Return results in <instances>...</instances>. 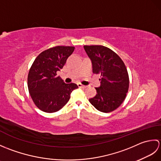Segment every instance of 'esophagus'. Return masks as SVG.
Segmentation results:
<instances>
[{"label": "esophagus", "mask_w": 161, "mask_h": 161, "mask_svg": "<svg viewBox=\"0 0 161 161\" xmlns=\"http://www.w3.org/2000/svg\"><path fill=\"white\" fill-rule=\"evenodd\" d=\"M77 86H78V87L81 88H86L87 87L86 86H84V85H82L81 84H78Z\"/></svg>", "instance_id": "1"}]
</instances>
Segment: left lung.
<instances>
[{"label": "left lung", "instance_id": "obj_1", "mask_svg": "<svg viewBox=\"0 0 161 161\" xmlns=\"http://www.w3.org/2000/svg\"><path fill=\"white\" fill-rule=\"evenodd\" d=\"M91 60L93 73L101 75L100 86L89 102L98 111L115 110L125 100L129 90V79L125 65L117 54L103 46H84Z\"/></svg>", "mask_w": 161, "mask_h": 161}]
</instances>
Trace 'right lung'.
I'll return each instance as SVG.
<instances>
[{"label":"right lung","instance_id":"1","mask_svg":"<svg viewBox=\"0 0 161 161\" xmlns=\"http://www.w3.org/2000/svg\"><path fill=\"white\" fill-rule=\"evenodd\" d=\"M74 50L73 46H55L44 50L34 61L29 70L28 86L34 103L40 110L46 113L60 110L69 100L72 91L78 88L76 84L64 83L57 75Z\"/></svg>","mask_w":161,"mask_h":161}]
</instances>
